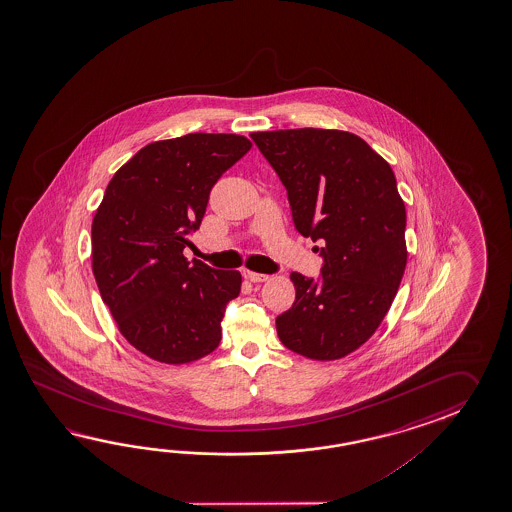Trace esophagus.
I'll return each instance as SVG.
<instances>
[{
    "label": "esophagus",
    "instance_id": "esophagus-1",
    "mask_svg": "<svg viewBox=\"0 0 512 512\" xmlns=\"http://www.w3.org/2000/svg\"><path fill=\"white\" fill-rule=\"evenodd\" d=\"M243 276L252 283H260L269 280V276H267V274H261V272L243 271Z\"/></svg>",
    "mask_w": 512,
    "mask_h": 512
}]
</instances>
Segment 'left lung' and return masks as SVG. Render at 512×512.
<instances>
[{"instance_id": "1", "label": "left lung", "mask_w": 512, "mask_h": 512, "mask_svg": "<svg viewBox=\"0 0 512 512\" xmlns=\"http://www.w3.org/2000/svg\"><path fill=\"white\" fill-rule=\"evenodd\" d=\"M280 177L296 230L324 258L320 278L293 272L296 298L276 318L285 348L313 360L359 349L381 326L406 267V210L390 164L349 131L251 133Z\"/></svg>"}]
</instances>
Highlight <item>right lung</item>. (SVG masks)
Masks as SVG:
<instances>
[{"label": "right lung", "mask_w": 512, "mask_h": 512, "mask_svg": "<svg viewBox=\"0 0 512 512\" xmlns=\"http://www.w3.org/2000/svg\"><path fill=\"white\" fill-rule=\"evenodd\" d=\"M252 142L234 133H188L144 146L109 181L91 227L98 291L133 348L186 364L218 348L238 271L188 261L186 245L219 177Z\"/></svg>", "instance_id": "right-lung-1"}]
</instances>
